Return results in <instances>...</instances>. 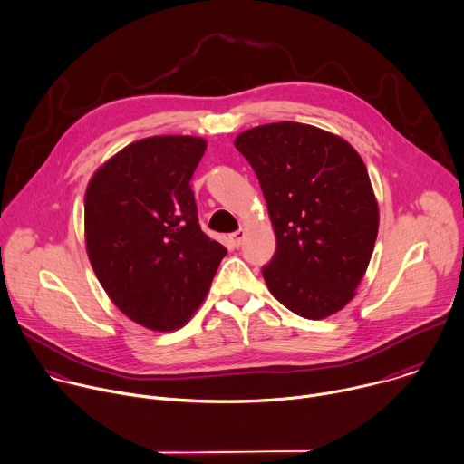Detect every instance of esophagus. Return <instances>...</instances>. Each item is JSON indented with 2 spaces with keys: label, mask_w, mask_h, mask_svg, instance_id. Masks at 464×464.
Listing matches in <instances>:
<instances>
[{
  "label": "esophagus",
  "mask_w": 464,
  "mask_h": 464,
  "mask_svg": "<svg viewBox=\"0 0 464 464\" xmlns=\"http://www.w3.org/2000/svg\"><path fill=\"white\" fill-rule=\"evenodd\" d=\"M245 237H246V230H245V228H239V230H236V232L232 234V241H234L236 246H239V245L245 241Z\"/></svg>",
  "instance_id": "34e87169"
}]
</instances>
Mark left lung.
<instances>
[{
	"label": "left lung",
	"instance_id": "8db88e82",
	"mask_svg": "<svg viewBox=\"0 0 464 464\" xmlns=\"http://www.w3.org/2000/svg\"><path fill=\"white\" fill-rule=\"evenodd\" d=\"M234 146L254 168L276 234L263 266L270 295L307 320L342 311L356 295L379 234V203L358 151L300 122L250 128Z\"/></svg>",
	"mask_w": 464,
	"mask_h": 464
}]
</instances>
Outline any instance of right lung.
I'll list each match as a JSON object with an SVG mask.
<instances>
[{
  "label": "right lung",
  "instance_id": "1",
  "mask_svg": "<svg viewBox=\"0 0 464 464\" xmlns=\"http://www.w3.org/2000/svg\"><path fill=\"white\" fill-rule=\"evenodd\" d=\"M205 150L201 137H146L87 182L91 266L119 311L151 331H175L194 316L227 254L201 230L190 187Z\"/></svg>",
  "mask_w": 464,
  "mask_h": 464
}]
</instances>
